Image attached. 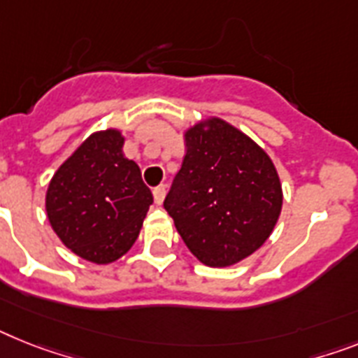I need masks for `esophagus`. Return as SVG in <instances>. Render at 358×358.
Listing matches in <instances>:
<instances>
[{
  "label": "esophagus",
  "mask_w": 358,
  "mask_h": 358,
  "mask_svg": "<svg viewBox=\"0 0 358 358\" xmlns=\"http://www.w3.org/2000/svg\"><path fill=\"white\" fill-rule=\"evenodd\" d=\"M165 185L162 184V185H158V187H155L152 189V196H155V202L158 203V206H160L162 202H164V198H165Z\"/></svg>",
  "instance_id": "obj_1"
}]
</instances>
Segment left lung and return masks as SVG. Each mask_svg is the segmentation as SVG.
Masks as SVG:
<instances>
[{"mask_svg": "<svg viewBox=\"0 0 358 358\" xmlns=\"http://www.w3.org/2000/svg\"><path fill=\"white\" fill-rule=\"evenodd\" d=\"M182 169L164 207L189 251L227 267L269 238L282 211V185L262 147L220 118L185 131Z\"/></svg>", "mask_w": 358, "mask_h": 358, "instance_id": "1", "label": "left lung"}]
</instances>
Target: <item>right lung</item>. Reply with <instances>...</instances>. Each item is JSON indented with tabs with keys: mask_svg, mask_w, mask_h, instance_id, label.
Listing matches in <instances>:
<instances>
[{
	"mask_svg": "<svg viewBox=\"0 0 358 358\" xmlns=\"http://www.w3.org/2000/svg\"><path fill=\"white\" fill-rule=\"evenodd\" d=\"M118 129L87 138L50 180L45 209L54 233L78 257L110 264L136 242L152 203Z\"/></svg>",
	"mask_w": 358,
	"mask_h": 358,
	"instance_id": "obj_1",
	"label": "right lung"
}]
</instances>
